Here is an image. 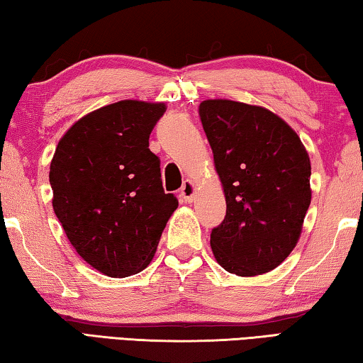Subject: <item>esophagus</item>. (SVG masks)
I'll return each instance as SVG.
<instances>
[{"instance_id": "34e87169", "label": "esophagus", "mask_w": 363, "mask_h": 363, "mask_svg": "<svg viewBox=\"0 0 363 363\" xmlns=\"http://www.w3.org/2000/svg\"><path fill=\"white\" fill-rule=\"evenodd\" d=\"M195 194H196V189L194 186V182L187 179L186 182L182 184V187L179 190V196L184 201H186V203H187V201L190 203V201L195 200Z\"/></svg>"}]
</instances>
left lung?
Here are the masks:
<instances>
[{
  "instance_id": "1",
  "label": "left lung",
  "mask_w": 363,
  "mask_h": 363,
  "mask_svg": "<svg viewBox=\"0 0 363 363\" xmlns=\"http://www.w3.org/2000/svg\"><path fill=\"white\" fill-rule=\"evenodd\" d=\"M199 112L227 205L211 230L213 255L230 274H266L299 240L311 205L309 155L291 126L264 107L208 99Z\"/></svg>"
}]
</instances>
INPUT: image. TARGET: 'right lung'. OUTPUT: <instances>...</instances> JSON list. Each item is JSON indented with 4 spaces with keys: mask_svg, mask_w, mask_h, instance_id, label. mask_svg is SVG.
<instances>
[{
    "mask_svg": "<svg viewBox=\"0 0 363 363\" xmlns=\"http://www.w3.org/2000/svg\"><path fill=\"white\" fill-rule=\"evenodd\" d=\"M164 110L162 102L130 99L97 108L64 134L52 157L54 213L77 253L108 277L149 266L177 208L149 149Z\"/></svg>",
    "mask_w": 363,
    "mask_h": 363,
    "instance_id": "1",
    "label": "right lung"
}]
</instances>
